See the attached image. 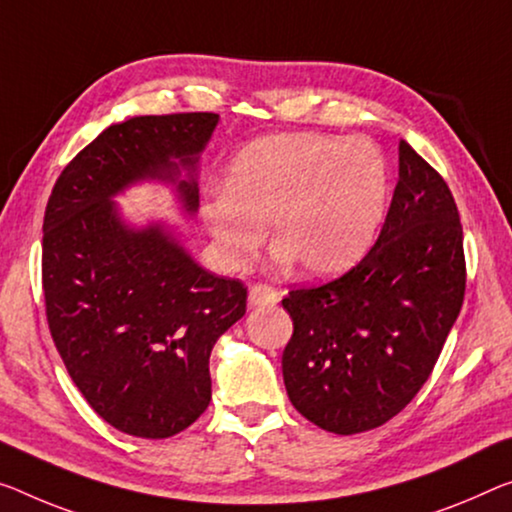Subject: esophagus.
<instances>
[{
  "instance_id": "esophagus-1",
  "label": "esophagus",
  "mask_w": 512,
  "mask_h": 512,
  "mask_svg": "<svg viewBox=\"0 0 512 512\" xmlns=\"http://www.w3.org/2000/svg\"><path fill=\"white\" fill-rule=\"evenodd\" d=\"M279 293L272 286H265V283H256V286L249 288V304L251 306H267L277 304Z\"/></svg>"
}]
</instances>
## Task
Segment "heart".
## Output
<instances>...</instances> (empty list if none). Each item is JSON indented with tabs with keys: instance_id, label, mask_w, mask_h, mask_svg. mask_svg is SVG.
Masks as SVG:
<instances>
[{
	"instance_id": "b5f03b06",
	"label": "heart",
	"mask_w": 512,
	"mask_h": 512,
	"mask_svg": "<svg viewBox=\"0 0 512 512\" xmlns=\"http://www.w3.org/2000/svg\"><path fill=\"white\" fill-rule=\"evenodd\" d=\"M387 203L389 167L373 141L286 132L242 148L201 212L226 270L251 267L272 224L277 263L322 279L364 258Z\"/></svg>"
}]
</instances>
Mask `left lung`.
<instances>
[{"label":"left lung","mask_w":512,"mask_h":512,"mask_svg":"<svg viewBox=\"0 0 512 512\" xmlns=\"http://www.w3.org/2000/svg\"><path fill=\"white\" fill-rule=\"evenodd\" d=\"M465 281L453 194L400 141L398 183L373 249L343 277L281 302L293 318L281 368L295 410L336 435L393 419L435 368Z\"/></svg>","instance_id":"left-lung-1"}]
</instances>
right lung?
<instances>
[{
	"label": "right lung",
	"mask_w": 512,
	"mask_h": 512,
	"mask_svg": "<svg viewBox=\"0 0 512 512\" xmlns=\"http://www.w3.org/2000/svg\"><path fill=\"white\" fill-rule=\"evenodd\" d=\"M217 121L190 112L109 125L61 171L45 208L52 341L86 403L132 437H174L206 412L212 345L245 316L247 288L203 270L167 224H125L112 199L160 180L194 215Z\"/></svg>",
	"instance_id": "obj_1"
}]
</instances>
